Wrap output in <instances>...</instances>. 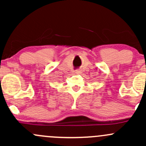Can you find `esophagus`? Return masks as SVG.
Here are the masks:
<instances>
[{"label": "esophagus", "mask_w": 146, "mask_h": 146, "mask_svg": "<svg viewBox=\"0 0 146 146\" xmlns=\"http://www.w3.org/2000/svg\"><path fill=\"white\" fill-rule=\"evenodd\" d=\"M75 72H76V73H80V72H81V71H80L79 70H75Z\"/></svg>", "instance_id": "esophagus-1"}]
</instances>
